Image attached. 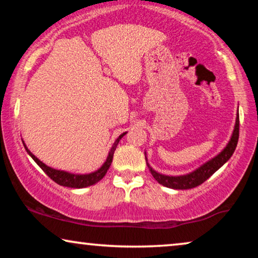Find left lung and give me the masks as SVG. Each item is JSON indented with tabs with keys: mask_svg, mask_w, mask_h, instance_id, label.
I'll return each instance as SVG.
<instances>
[{
	"mask_svg": "<svg viewBox=\"0 0 258 258\" xmlns=\"http://www.w3.org/2000/svg\"><path fill=\"white\" fill-rule=\"evenodd\" d=\"M238 133H239V116L238 110L237 115H236V122L234 130L230 136V140L227 143L223 149L221 150V153H218L216 156L210 158L209 161H207L206 163L200 165L199 168H196L195 170L188 172L185 175H178V176H170V175H164L161 172H157L150 167V164L148 163L147 154L146 155V161L147 165L149 168V170L153 175V177L160 183V184L167 186V188L171 189H177V190H185V189H192L195 186L202 184L203 182H206L211 175L215 174L218 169H220L224 163H227L229 158L232 156L234 151L236 149L238 142Z\"/></svg>",
	"mask_w": 258,
	"mask_h": 258,
	"instance_id": "obj_1",
	"label": "left lung"
}]
</instances>
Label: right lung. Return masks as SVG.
I'll use <instances>...</instances> for the list:
<instances>
[{"label":"right lung","mask_w":258,"mask_h":258,"mask_svg":"<svg viewBox=\"0 0 258 258\" xmlns=\"http://www.w3.org/2000/svg\"><path fill=\"white\" fill-rule=\"evenodd\" d=\"M126 134L123 133L119 135L116 141L112 144L111 149L109 150V154L107 156V160L103 164L101 165L100 168L97 169V170H95L93 172H89V174H74V172H69V171H66V170H58V169H55V168H51L43 162L38 160V158L35 156V155L31 153V151L28 149V147L26 146V143L23 142V146L26 148L27 153L29 156L33 158V160L36 162L38 167H40L42 170H43L45 174H47L49 177H50L52 181L57 183V184L62 185V186H68V188H75V189H82V188H87V186H90V185H94L96 184L97 182H100L102 178L104 177V175L107 174L109 167L111 165V162H112V157H114V153L116 150V148H117V144L119 141L123 136H124Z\"/></svg>","instance_id":"right-lung-1"}]
</instances>
